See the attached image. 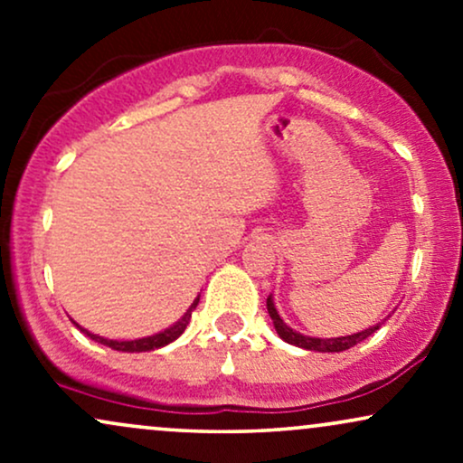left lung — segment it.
<instances>
[{
  "mask_svg": "<svg viewBox=\"0 0 463 463\" xmlns=\"http://www.w3.org/2000/svg\"><path fill=\"white\" fill-rule=\"evenodd\" d=\"M268 313H269V317H272L276 333H279L287 344H294V346H300V348H307V350H317V353H342V350L357 346L359 342H364L365 337H370V335L381 326V324H376V326L365 328V331H361V333L348 335V337L320 339V337H307V335L296 333L294 328L287 326V324L280 320V316H279V311H276L272 298H268Z\"/></svg>",
  "mask_w": 463,
  "mask_h": 463,
  "instance_id": "obj_1",
  "label": "left lung"
}]
</instances>
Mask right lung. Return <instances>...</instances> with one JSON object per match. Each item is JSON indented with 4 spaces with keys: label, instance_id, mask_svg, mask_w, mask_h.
Segmentation results:
<instances>
[{
    "label": "right lung",
    "instance_id": "add662e5",
    "mask_svg": "<svg viewBox=\"0 0 463 463\" xmlns=\"http://www.w3.org/2000/svg\"><path fill=\"white\" fill-rule=\"evenodd\" d=\"M198 300H200V298H195L194 305H191V309H189V311L184 313V316H183V320L174 324V326L165 328L163 333H156V335H152V337L132 339V342H115V339H104V337H98V335H91V333H89V331H84V328H80L78 324H76V326H78L80 331H82V333H87L89 337L95 339V342L104 344V346H109V348H113V350H121V353H146V350H154V348L167 346L169 342H174V339H178L180 335H183L184 328H187V324H189V317H191V311H194L195 307H198Z\"/></svg>",
    "mask_w": 463,
    "mask_h": 463
}]
</instances>
